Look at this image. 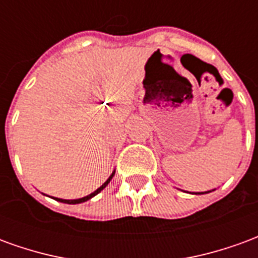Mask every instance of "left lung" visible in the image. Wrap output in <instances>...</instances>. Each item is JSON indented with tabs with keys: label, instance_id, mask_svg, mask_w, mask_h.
Masks as SVG:
<instances>
[{
	"label": "left lung",
	"instance_id": "left-lung-1",
	"mask_svg": "<svg viewBox=\"0 0 258 258\" xmlns=\"http://www.w3.org/2000/svg\"><path fill=\"white\" fill-rule=\"evenodd\" d=\"M209 192H210V190H209ZM209 192H205V194H209ZM202 194H203V192H202ZM195 195H200V192L199 194H195Z\"/></svg>",
	"mask_w": 258,
	"mask_h": 258
}]
</instances>
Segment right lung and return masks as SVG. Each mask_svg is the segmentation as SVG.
<instances>
[{"instance_id": "add662e5", "label": "right lung", "mask_w": 258, "mask_h": 258, "mask_svg": "<svg viewBox=\"0 0 258 258\" xmlns=\"http://www.w3.org/2000/svg\"><path fill=\"white\" fill-rule=\"evenodd\" d=\"M113 175H114V171H113V173L110 174V177H109V178H107L106 181H105V182L102 184V186H99V188H98V189H96L95 192H92V194L87 195V196H84V198H81V199L66 200V199H58V198H56V200H58V202H62V203H69V205H77V203H83V202H87V200H90L91 198H94L95 195L99 194V192H101L102 189H105V188H106V185L109 184V182H110V179L113 178Z\"/></svg>"}]
</instances>
